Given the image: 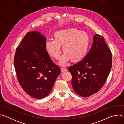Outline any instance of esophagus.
Returning a JSON list of instances; mask_svg holds the SVG:
<instances>
[{
  "label": "esophagus",
  "mask_w": 124,
  "mask_h": 124,
  "mask_svg": "<svg viewBox=\"0 0 124 124\" xmlns=\"http://www.w3.org/2000/svg\"><path fill=\"white\" fill-rule=\"evenodd\" d=\"M61 70L62 72H64L67 71V69L64 67H62L61 68Z\"/></svg>",
  "instance_id": "1"
}]
</instances>
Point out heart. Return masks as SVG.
I'll return each instance as SVG.
<instances>
[{"label":"heart","instance_id":"1","mask_svg":"<svg viewBox=\"0 0 124 124\" xmlns=\"http://www.w3.org/2000/svg\"><path fill=\"white\" fill-rule=\"evenodd\" d=\"M54 40H49L46 43V50L53 58L58 59L61 50L64 54L60 60V64L64 66L70 60L78 63L82 60L86 56L90 45V38L84 31L77 28L57 31L54 34Z\"/></svg>","mask_w":124,"mask_h":124}]
</instances>
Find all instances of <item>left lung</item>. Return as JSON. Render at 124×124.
<instances>
[{
    "instance_id": "1",
    "label": "left lung",
    "mask_w": 124,
    "mask_h": 124,
    "mask_svg": "<svg viewBox=\"0 0 124 124\" xmlns=\"http://www.w3.org/2000/svg\"><path fill=\"white\" fill-rule=\"evenodd\" d=\"M111 67V50L104 37L96 34L92 46L85 57L69 67L75 92L83 97H88L98 92L105 83Z\"/></svg>"
}]
</instances>
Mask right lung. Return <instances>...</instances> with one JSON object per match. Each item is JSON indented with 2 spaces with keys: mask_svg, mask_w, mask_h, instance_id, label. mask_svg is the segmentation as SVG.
Returning a JSON list of instances; mask_svg holds the SVG:
<instances>
[{
  "mask_svg": "<svg viewBox=\"0 0 124 124\" xmlns=\"http://www.w3.org/2000/svg\"><path fill=\"white\" fill-rule=\"evenodd\" d=\"M46 38L38 31L27 33L16 48L14 59L17 78L30 96L40 99L51 92L60 69L46 50Z\"/></svg>",
  "mask_w": 124,
  "mask_h": 124,
  "instance_id": "obj_1",
  "label": "right lung"
}]
</instances>
